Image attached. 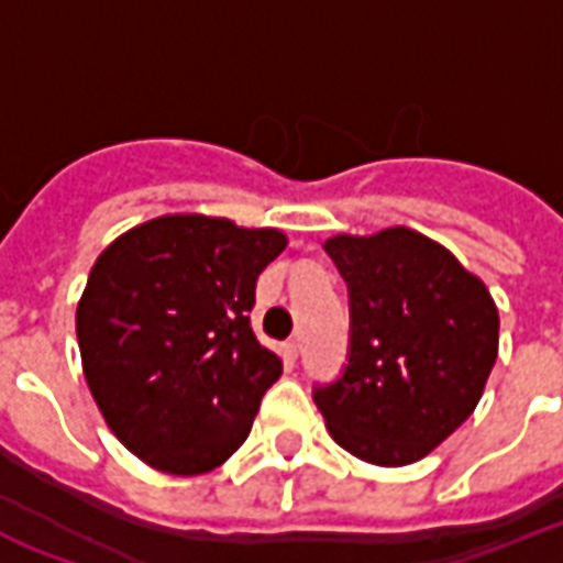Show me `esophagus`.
Segmentation results:
<instances>
[{
    "instance_id": "esophagus-1",
    "label": "esophagus",
    "mask_w": 563,
    "mask_h": 563,
    "mask_svg": "<svg viewBox=\"0 0 563 563\" xmlns=\"http://www.w3.org/2000/svg\"><path fill=\"white\" fill-rule=\"evenodd\" d=\"M298 353H300V339H289V342H286V356H289V360H298Z\"/></svg>"
}]
</instances>
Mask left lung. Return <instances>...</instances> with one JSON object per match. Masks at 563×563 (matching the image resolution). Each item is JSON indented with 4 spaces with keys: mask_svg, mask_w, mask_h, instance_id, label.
I'll list each match as a JSON object with an SVG mask.
<instances>
[{
    "mask_svg": "<svg viewBox=\"0 0 563 563\" xmlns=\"http://www.w3.org/2000/svg\"><path fill=\"white\" fill-rule=\"evenodd\" d=\"M351 289V360L316 391L330 435L379 467L420 462L479 406L499 353L488 286L411 228L324 242Z\"/></svg>",
    "mask_w": 563,
    "mask_h": 563,
    "instance_id": "1",
    "label": "left lung"
}]
</instances>
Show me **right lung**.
Wrapping results in <instances>:
<instances>
[{
    "instance_id": "right-lung-1",
    "label": "right lung",
    "mask_w": 563,
    "mask_h": 563,
    "mask_svg": "<svg viewBox=\"0 0 563 563\" xmlns=\"http://www.w3.org/2000/svg\"><path fill=\"white\" fill-rule=\"evenodd\" d=\"M286 245L277 228L166 212L96 256L75 309L84 379L140 462L201 476L242 446L283 374L251 307L256 277Z\"/></svg>"
}]
</instances>
